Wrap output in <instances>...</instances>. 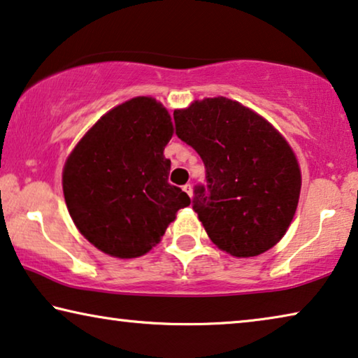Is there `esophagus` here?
Listing matches in <instances>:
<instances>
[{"label":"esophagus","instance_id":"esophagus-1","mask_svg":"<svg viewBox=\"0 0 358 358\" xmlns=\"http://www.w3.org/2000/svg\"><path fill=\"white\" fill-rule=\"evenodd\" d=\"M183 191H185V193L188 194L189 197H193V185H189V183L185 185V186H183Z\"/></svg>","mask_w":358,"mask_h":358}]
</instances>
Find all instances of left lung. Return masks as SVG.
<instances>
[{"mask_svg":"<svg viewBox=\"0 0 358 358\" xmlns=\"http://www.w3.org/2000/svg\"><path fill=\"white\" fill-rule=\"evenodd\" d=\"M175 133L199 154L207 185L193 209L215 246L234 257L273 248L294 217L301 169L273 125L223 96L173 112Z\"/></svg>","mask_w":358,"mask_h":358,"instance_id":"8db88e82","label":"left lung"}]
</instances>
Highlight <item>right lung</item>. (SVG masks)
<instances>
[{
  "label": "right lung",
  "instance_id": "add662e5",
  "mask_svg": "<svg viewBox=\"0 0 358 358\" xmlns=\"http://www.w3.org/2000/svg\"><path fill=\"white\" fill-rule=\"evenodd\" d=\"M172 135L164 106L138 96L78 141L64 165L62 189L73 223L93 246L112 257H140L189 206L188 194L169 183L164 149Z\"/></svg>",
  "mask_w": 358,
  "mask_h": 358
}]
</instances>
